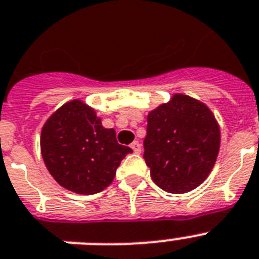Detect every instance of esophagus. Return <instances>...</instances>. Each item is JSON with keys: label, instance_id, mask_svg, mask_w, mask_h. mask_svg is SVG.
Masks as SVG:
<instances>
[{"label": "esophagus", "instance_id": "34e87169", "mask_svg": "<svg viewBox=\"0 0 259 259\" xmlns=\"http://www.w3.org/2000/svg\"><path fill=\"white\" fill-rule=\"evenodd\" d=\"M131 148L134 149L135 153H141V144L139 141H134L131 144Z\"/></svg>", "mask_w": 259, "mask_h": 259}]
</instances>
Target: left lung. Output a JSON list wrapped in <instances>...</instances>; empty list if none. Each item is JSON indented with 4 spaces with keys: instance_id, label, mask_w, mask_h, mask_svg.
<instances>
[{
    "instance_id": "obj_1",
    "label": "left lung",
    "mask_w": 259,
    "mask_h": 259,
    "mask_svg": "<svg viewBox=\"0 0 259 259\" xmlns=\"http://www.w3.org/2000/svg\"><path fill=\"white\" fill-rule=\"evenodd\" d=\"M220 131L209 108L176 94L148 115L144 160L157 186L171 194L189 193L211 173Z\"/></svg>"
}]
</instances>
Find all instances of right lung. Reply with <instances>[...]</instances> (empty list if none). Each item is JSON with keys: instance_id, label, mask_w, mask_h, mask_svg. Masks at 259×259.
<instances>
[{"instance_id": "add662e5", "label": "right lung", "mask_w": 259, "mask_h": 259, "mask_svg": "<svg viewBox=\"0 0 259 259\" xmlns=\"http://www.w3.org/2000/svg\"><path fill=\"white\" fill-rule=\"evenodd\" d=\"M41 156L56 182L76 194L101 193L112 182L132 149L120 145L112 128L79 101L57 110L41 130Z\"/></svg>"}]
</instances>
